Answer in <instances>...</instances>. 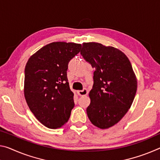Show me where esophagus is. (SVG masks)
Returning <instances> with one entry per match:
<instances>
[{
  "label": "esophagus",
  "mask_w": 160,
  "mask_h": 160,
  "mask_svg": "<svg viewBox=\"0 0 160 160\" xmlns=\"http://www.w3.org/2000/svg\"><path fill=\"white\" fill-rule=\"evenodd\" d=\"M77 92L80 96H85L88 94V91L87 89H84L82 90H78Z\"/></svg>",
  "instance_id": "obj_1"
}]
</instances>
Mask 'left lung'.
Here are the masks:
<instances>
[{
  "instance_id": "left-lung-1",
  "label": "left lung",
  "mask_w": 160,
  "mask_h": 160,
  "mask_svg": "<svg viewBox=\"0 0 160 160\" xmlns=\"http://www.w3.org/2000/svg\"><path fill=\"white\" fill-rule=\"evenodd\" d=\"M80 54L95 68L88 117L98 128H110L121 120L133 102L136 75L128 58L116 48L83 42Z\"/></svg>"
}]
</instances>
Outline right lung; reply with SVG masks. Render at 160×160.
<instances>
[{
	"instance_id": "obj_1",
	"label": "right lung",
	"mask_w": 160,
	"mask_h": 160,
	"mask_svg": "<svg viewBox=\"0 0 160 160\" xmlns=\"http://www.w3.org/2000/svg\"><path fill=\"white\" fill-rule=\"evenodd\" d=\"M81 47L75 42H53L31 55L25 65V100L37 120L48 128L62 127L74 108L67 70Z\"/></svg>"
}]
</instances>
